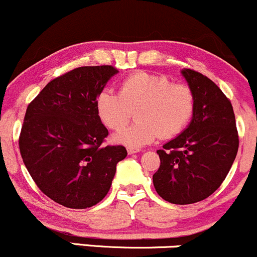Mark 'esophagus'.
<instances>
[{
  "label": "esophagus",
  "mask_w": 257,
  "mask_h": 257,
  "mask_svg": "<svg viewBox=\"0 0 257 257\" xmlns=\"http://www.w3.org/2000/svg\"><path fill=\"white\" fill-rule=\"evenodd\" d=\"M126 152H128V155H133V153L140 152V149H137V147H126Z\"/></svg>",
  "instance_id": "esophagus-1"
}]
</instances>
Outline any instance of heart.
<instances>
[{
  "mask_svg": "<svg viewBox=\"0 0 257 257\" xmlns=\"http://www.w3.org/2000/svg\"><path fill=\"white\" fill-rule=\"evenodd\" d=\"M96 112L110 129H120L136 110L138 120L120 130L113 140L129 147L151 144L159 135L172 138L181 133L192 119L196 107L193 90L175 84L167 76L135 72L120 83L119 94L101 90L96 96Z\"/></svg>",
  "mask_w": 257,
  "mask_h": 257,
  "instance_id": "1",
  "label": "heart"
}]
</instances>
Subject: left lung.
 Masks as SVG:
<instances>
[{
    "mask_svg": "<svg viewBox=\"0 0 257 257\" xmlns=\"http://www.w3.org/2000/svg\"><path fill=\"white\" fill-rule=\"evenodd\" d=\"M193 90L196 107L190 124L158 150L159 169L153 186L173 204H192L213 194L231 169L238 152V132L231 101L211 79L181 70Z\"/></svg>",
    "mask_w": 257,
    "mask_h": 257,
    "instance_id": "obj_1",
    "label": "left lung"
}]
</instances>
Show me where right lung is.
Masks as SVG:
<instances>
[{
    "instance_id": "add662e5",
    "label": "right lung",
    "mask_w": 257,
    "mask_h": 257,
    "mask_svg": "<svg viewBox=\"0 0 257 257\" xmlns=\"http://www.w3.org/2000/svg\"><path fill=\"white\" fill-rule=\"evenodd\" d=\"M118 70L82 66L53 79L26 110L19 138L23 162L42 192L59 204L85 209L110 190L123 146H102L108 132L96 96Z\"/></svg>"
}]
</instances>
